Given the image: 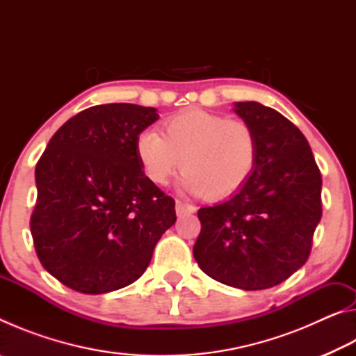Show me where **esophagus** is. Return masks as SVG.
Instances as JSON below:
<instances>
[{"mask_svg":"<svg viewBox=\"0 0 356 356\" xmlns=\"http://www.w3.org/2000/svg\"><path fill=\"white\" fill-rule=\"evenodd\" d=\"M196 212V207L191 206V204H186V202H182V201H176V213L177 216H182V215H186V213H193Z\"/></svg>","mask_w":356,"mask_h":356,"instance_id":"34e87169","label":"esophagus"}]
</instances>
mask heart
I'll return each instance as SVG.
<instances>
[{
  "label": "heart",
  "instance_id": "heart-1",
  "mask_svg": "<svg viewBox=\"0 0 356 356\" xmlns=\"http://www.w3.org/2000/svg\"><path fill=\"white\" fill-rule=\"evenodd\" d=\"M156 130H143L135 150L149 180L165 185L179 171L190 195L225 200L248 182L257 163V136L248 124L193 108L168 118Z\"/></svg>",
  "mask_w": 356,
  "mask_h": 356
}]
</instances>
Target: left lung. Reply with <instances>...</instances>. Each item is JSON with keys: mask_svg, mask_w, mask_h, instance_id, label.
<instances>
[{"mask_svg": "<svg viewBox=\"0 0 356 356\" xmlns=\"http://www.w3.org/2000/svg\"><path fill=\"white\" fill-rule=\"evenodd\" d=\"M254 130L257 163L227 201L197 212V265L222 284L262 291L286 281L308 261L322 216V176L298 127L273 108L236 102Z\"/></svg>", "mask_w": 356, "mask_h": 356, "instance_id": "1", "label": "left lung"}]
</instances>
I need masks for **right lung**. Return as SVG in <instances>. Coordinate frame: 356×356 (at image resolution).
I'll list each match as a JSON object with an SVG mask.
<instances>
[{
  "label": "right lung",
  "instance_id": "right-lung-1",
  "mask_svg": "<svg viewBox=\"0 0 356 356\" xmlns=\"http://www.w3.org/2000/svg\"><path fill=\"white\" fill-rule=\"evenodd\" d=\"M156 119L155 108L134 104L91 106L42 154L31 234L40 264L64 286L97 295L131 284L176 222L174 200L149 180L135 150Z\"/></svg>",
  "mask_w": 356,
  "mask_h": 356
}]
</instances>
